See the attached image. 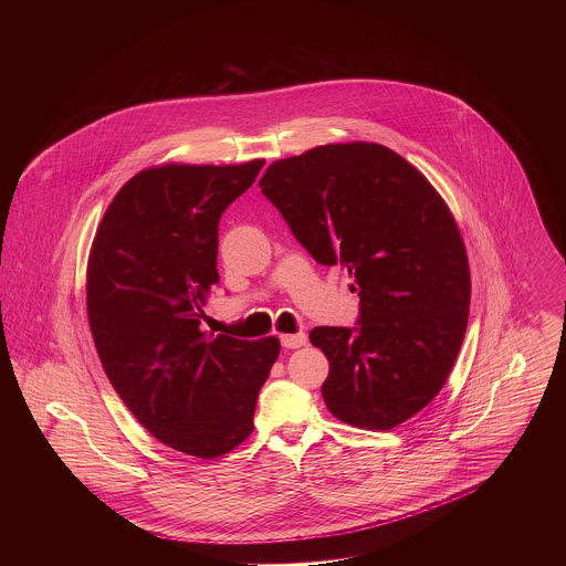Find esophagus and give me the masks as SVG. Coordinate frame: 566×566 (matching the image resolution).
I'll use <instances>...</instances> for the list:
<instances>
[{
  "instance_id": "1",
  "label": "esophagus",
  "mask_w": 566,
  "mask_h": 566,
  "mask_svg": "<svg viewBox=\"0 0 566 566\" xmlns=\"http://www.w3.org/2000/svg\"><path fill=\"white\" fill-rule=\"evenodd\" d=\"M280 342H282L284 348L293 350V348H301V346L307 344V335H305V333H295V335H289V333H286V335L280 337Z\"/></svg>"
}]
</instances>
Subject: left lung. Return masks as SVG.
I'll list each match as a JSON object with an SVG mask.
<instances>
[{
    "instance_id": "8db88e82",
    "label": "left lung",
    "mask_w": 566,
    "mask_h": 566,
    "mask_svg": "<svg viewBox=\"0 0 566 566\" xmlns=\"http://www.w3.org/2000/svg\"><path fill=\"white\" fill-rule=\"evenodd\" d=\"M261 192L321 263L348 270L356 328L316 326L323 397L352 427L390 431L443 388L471 301L467 248L443 197L376 142L324 144L271 163Z\"/></svg>"
}]
</instances>
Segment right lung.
Instances as JSON below:
<instances>
[{
	"instance_id": "obj_1",
	"label": "right lung",
	"mask_w": 566,
	"mask_h": 566,
	"mask_svg": "<svg viewBox=\"0 0 566 566\" xmlns=\"http://www.w3.org/2000/svg\"><path fill=\"white\" fill-rule=\"evenodd\" d=\"M263 165L142 169L116 192L91 245L86 314L109 384L146 431L189 457H222L250 437L280 354L277 337L199 328L218 282V220Z\"/></svg>"
}]
</instances>
